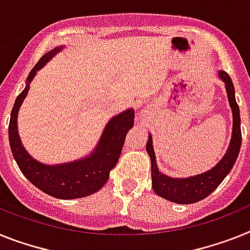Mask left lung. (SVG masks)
Wrapping results in <instances>:
<instances>
[{
  "mask_svg": "<svg viewBox=\"0 0 250 250\" xmlns=\"http://www.w3.org/2000/svg\"><path fill=\"white\" fill-rule=\"evenodd\" d=\"M219 79L225 83L228 100L232 113V132L230 144L225 155L213 167L205 173L197 174L187 178H171L161 173L157 167L156 156L152 146V136L148 133L146 151L151 160V178L152 189L161 198L179 205H190L208 197L221 182L226 178L238 159L240 146H242V129H240V110L235 100V89L232 81L225 71L219 70Z\"/></svg>",
  "mask_w": 250,
  "mask_h": 250,
  "instance_id": "1",
  "label": "left lung"
}]
</instances>
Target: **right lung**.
Wrapping results in <instances>:
<instances>
[{
	"label": "right lung",
	"mask_w": 250,
	"mask_h": 250,
	"mask_svg": "<svg viewBox=\"0 0 250 250\" xmlns=\"http://www.w3.org/2000/svg\"><path fill=\"white\" fill-rule=\"evenodd\" d=\"M63 45L56 47L45 53L30 71L26 85L16 98L8 125L10 147L21 173L38 189L60 200H75L98 192L108 182L109 174L117 165L121 156L127 132L133 127L135 110L132 108L114 115L103 129L99 142L91 152L79 160L62 164H43L25 150L18 131V115L22 102L30 89L35 75L61 50Z\"/></svg>",
	"instance_id": "add662e5"
}]
</instances>
